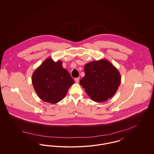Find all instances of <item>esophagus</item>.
<instances>
[{"label": "esophagus", "instance_id": "34e87169", "mask_svg": "<svg viewBox=\"0 0 154 154\" xmlns=\"http://www.w3.org/2000/svg\"><path fill=\"white\" fill-rule=\"evenodd\" d=\"M79 80H80V78H79V77L75 78V79H74V80H75V82L76 83H79Z\"/></svg>", "mask_w": 154, "mask_h": 154}]
</instances>
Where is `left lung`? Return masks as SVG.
<instances>
[{"mask_svg":"<svg viewBox=\"0 0 154 154\" xmlns=\"http://www.w3.org/2000/svg\"><path fill=\"white\" fill-rule=\"evenodd\" d=\"M81 85L95 102H103L114 95L121 83L117 69L106 59L93 61L84 67Z\"/></svg>","mask_w":154,"mask_h":154,"instance_id":"left-lung-1","label":"left lung"}]
</instances>
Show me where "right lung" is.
<instances>
[{
	"label": "right lung",
	"instance_id": "obj_1",
	"mask_svg": "<svg viewBox=\"0 0 154 154\" xmlns=\"http://www.w3.org/2000/svg\"><path fill=\"white\" fill-rule=\"evenodd\" d=\"M32 84L38 97L44 102L55 104L62 100L74 81L62 66V62L51 58L43 63L32 75Z\"/></svg>",
	"mask_w": 154,
	"mask_h": 154
}]
</instances>
